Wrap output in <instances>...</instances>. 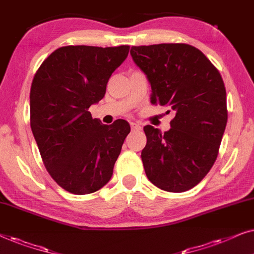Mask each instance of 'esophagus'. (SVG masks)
Wrapping results in <instances>:
<instances>
[{
  "label": "esophagus",
  "mask_w": 254,
  "mask_h": 254,
  "mask_svg": "<svg viewBox=\"0 0 254 254\" xmlns=\"http://www.w3.org/2000/svg\"><path fill=\"white\" fill-rule=\"evenodd\" d=\"M130 125H131V129H132V131H139L141 129L140 124L134 123V122H131Z\"/></svg>",
  "instance_id": "esophagus-1"
}]
</instances>
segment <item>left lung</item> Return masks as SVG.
I'll return each mask as SVG.
<instances>
[{
	"mask_svg": "<svg viewBox=\"0 0 254 254\" xmlns=\"http://www.w3.org/2000/svg\"><path fill=\"white\" fill-rule=\"evenodd\" d=\"M130 53L151 83V103L175 111L166 132L144 127L147 143L141 160L146 177L162 190H189L214 165L226 127L221 74L188 44L132 46Z\"/></svg>",
	"mask_w": 254,
	"mask_h": 254,
	"instance_id": "8db88e82",
	"label": "left lung"
}]
</instances>
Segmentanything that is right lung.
<instances>
[{
	"mask_svg": "<svg viewBox=\"0 0 254 254\" xmlns=\"http://www.w3.org/2000/svg\"><path fill=\"white\" fill-rule=\"evenodd\" d=\"M130 46H64L44 60L30 90V125L47 172L65 190L90 194L107 185L130 132L127 121L101 123L88 111L104 97Z\"/></svg>",
	"mask_w": 254,
	"mask_h": 254,
	"instance_id": "obj_1",
	"label": "right lung"
}]
</instances>
